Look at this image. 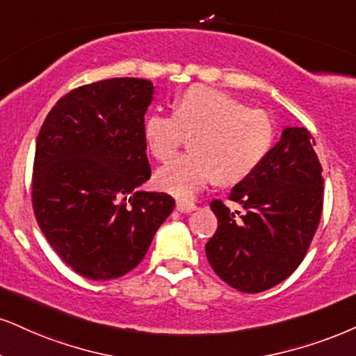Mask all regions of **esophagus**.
<instances>
[{"label": "esophagus", "instance_id": "esophagus-1", "mask_svg": "<svg viewBox=\"0 0 356 356\" xmlns=\"http://www.w3.org/2000/svg\"><path fill=\"white\" fill-rule=\"evenodd\" d=\"M177 209L179 213H191L196 209V204L191 201H177Z\"/></svg>", "mask_w": 356, "mask_h": 356}]
</instances>
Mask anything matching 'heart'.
<instances>
[{
  "label": "heart",
  "mask_w": 356,
  "mask_h": 356,
  "mask_svg": "<svg viewBox=\"0 0 356 356\" xmlns=\"http://www.w3.org/2000/svg\"><path fill=\"white\" fill-rule=\"evenodd\" d=\"M142 135L148 152L166 161L186 140L191 155L171 160L155 175L160 190L190 200L218 178L234 185L261 165L274 140V122L262 108H248L227 92L191 86L175 100V113L152 112L143 120Z\"/></svg>",
  "instance_id": "1"
}]
</instances>
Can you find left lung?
I'll return each mask as SVG.
<instances>
[{"label":"left lung","instance_id":"obj_1","mask_svg":"<svg viewBox=\"0 0 356 356\" xmlns=\"http://www.w3.org/2000/svg\"><path fill=\"white\" fill-rule=\"evenodd\" d=\"M314 145L309 130L287 127L261 165L231 190L227 200L244 213H232L221 200L209 204L218 229L206 243V256L231 287L267 291L304 261L323 208L322 165Z\"/></svg>","mask_w":356,"mask_h":356}]
</instances>
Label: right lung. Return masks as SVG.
Returning a JSON list of instances; mask_svg holds the SVG:
<instances>
[{
	"label": "right lung",
	"instance_id": "right-lung-1",
	"mask_svg": "<svg viewBox=\"0 0 356 356\" xmlns=\"http://www.w3.org/2000/svg\"><path fill=\"white\" fill-rule=\"evenodd\" d=\"M145 79L115 77L57 100L34 153V216L59 257L86 279L108 280L140 264L175 200L137 191L150 178L142 129L153 100Z\"/></svg>",
	"mask_w": 356,
	"mask_h": 356
}]
</instances>
